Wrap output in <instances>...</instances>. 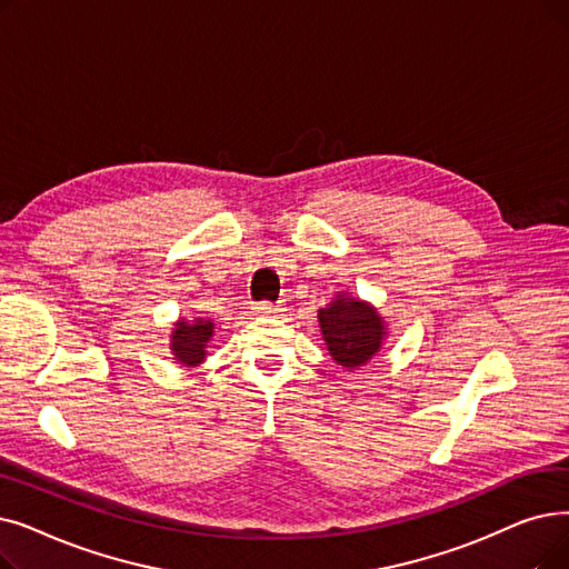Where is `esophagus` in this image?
I'll return each instance as SVG.
<instances>
[{"label":"esophagus","mask_w":569,"mask_h":569,"mask_svg":"<svg viewBox=\"0 0 569 569\" xmlns=\"http://www.w3.org/2000/svg\"><path fill=\"white\" fill-rule=\"evenodd\" d=\"M281 309L277 307V305H271V302H258L256 307H253V313L256 316H271V313H279Z\"/></svg>","instance_id":"esophagus-1"}]
</instances>
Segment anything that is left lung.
<instances>
[{
    "instance_id": "8db88e82",
    "label": "left lung",
    "mask_w": 569,
    "mask_h": 569,
    "mask_svg": "<svg viewBox=\"0 0 569 569\" xmlns=\"http://www.w3.org/2000/svg\"><path fill=\"white\" fill-rule=\"evenodd\" d=\"M318 320L330 356L343 367H360L381 349L383 320L360 300L339 295L328 309L318 311Z\"/></svg>"
}]
</instances>
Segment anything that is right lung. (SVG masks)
<instances>
[{"mask_svg": "<svg viewBox=\"0 0 569 569\" xmlns=\"http://www.w3.org/2000/svg\"><path fill=\"white\" fill-rule=\"evenodd\" d=\"M213 335L211 320L194 318L192 323L181 320L177 323L174 335H171V351H174L177 360L183 365H197L204 360V346Z\"/></svg>", "mask_w": 569, "mask_h": 569, "instance_id": "1", "label": "right lung"}]
</instances>
